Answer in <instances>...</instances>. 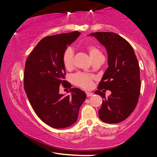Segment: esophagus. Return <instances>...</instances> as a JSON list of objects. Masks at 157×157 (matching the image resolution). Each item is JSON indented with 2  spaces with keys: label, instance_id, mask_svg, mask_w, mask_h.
<instances>
[{
  "label": "esophagus",
  "instance_id": "esophagus-1",
  "mask_svg": "<svg viewBox=\"0 0 157 157\" xmlns=\"http://www.w3.org/2000/svg\"><path fill=\"white\" fill-rule=\"evenodd\" d=\"M86 97H91V96H92V95H93V94H92V93H91V92H86Z\"/></svg>",
  "mask_w": 157,
  "mask_h": 157
}]
</instances>
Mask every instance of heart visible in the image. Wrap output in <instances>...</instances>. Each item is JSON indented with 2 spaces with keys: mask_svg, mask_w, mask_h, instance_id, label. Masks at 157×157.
<instances>
[{
  "mask_svg": "<svg viewBox=\"0 0 157 157\" xmlns=\"http://www.w3.org/2000/svg\"><path fill=\"white\" fill-rule=\"evenodd\" d=\"M86 49L88 51L91 59L94 61L98 58L103 57L102 53L100 49L94 45H87ZM74 51L71 48L68 47L63 52L62 62L64 67L66 69H71L73 65ZM73 82L76 86L80 87L84 89H89L93 86V80L94 77L89 74L84 73H77L74 74L72 77Z\"/></svg>",
  "mask_w": 157,
  "mask_h": 157,
  "instance_id": "1",
  "label": "heart"
}]
</instances>
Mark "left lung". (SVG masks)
<instances>
[{
	"instance_id": "obj_1",
	"label": "left lung",
	"mask_w": 157,
	"mask_h": 157,
	"mask_svg": "<svg viewBox=\"0 0 157 157\" xmlns=\"http://www.w3.org/2000/svg\"><path fill=\"white\" fill-rule=\"evenodd\" d=\"M90 35L106 48L108 54L109 67L95 92L103 99L99 117L107 123H121L134 111L139 101L140 79L138 59L130 44L118 34L98 32ZM104 89L112 91L107 98Z\"/></svg>"
}]
</instances>
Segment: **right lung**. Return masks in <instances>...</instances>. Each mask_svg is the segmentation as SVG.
Masks as SVG:
<instances>
[{
  "mask_svg": "<svg viewBox=\"0 0 157 157\" xmlns=\"http://www.w3.org/2000/svg\"><path fill=\"white\" fill-rule=\"evenodd\" d=\"M80 33L55 34L44 37L26 59L23 84L34 112L41 120L53 128H64L75 123L80 106L86 99L84 91L65 80L63 52ZM60 84L72 94H59ZM69 91H68V93Z\"/></svg>",
  "mask_w": 157,
  "mask_h": 157,
  "instance_id": "obj_1",
  "label": "right lung"
}]
</instances>
